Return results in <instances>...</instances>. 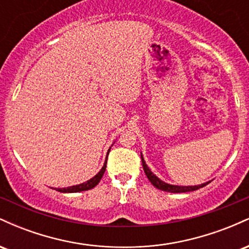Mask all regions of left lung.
Segmentation results:
<instances>
[{"mask_svg": "<svg viewBox=\"0 0 249 249\" xmlns=\"http://www.w3.org/2000/svg\"><path fill=\"white\" fill-rule=\"evenodd\" d=\"M142 168H144V172H145V174H146L148 180L151 181V184H152L154 187L158 188V190L165 191V192H171V193L191 192V191H196V190H199V188L206 186L208 182H210V181L204 182V184L196 185V186H178V185H170V184H167V182L162 181V180L159 179L156 174H153L152 172H151V170L148 168L146 162H145V160H144V158H142Z\"/></svg>", "mask_w": 249, "mask_h": 249, "instance_id": "obj_1", "label": "left lung"}]
</instances>
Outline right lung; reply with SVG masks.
I'll use <instances>...</instances> for the list:
<instances>
[{"mask_svg":"<svg viewBox=\"0 0 249 249\" xmlns=\"http://www.w3.org/2000/svg\"><path fill=\"white\" fill-rule=\"evenodd\" d=\"M108 152H110V148H108L107 154H108ZM107 159H105L104 165H103L102 170L99 171V172L97 173L93 178L88 180V181L83 182V184L76 185V186H70L67 188H57V191H58V192H63V193H76V192H82V191L91 190V188L97 186V185H98V182L101 181L103 174H104V172H105V168H107Z\"/></svg>","mask_w":249,"mask_h":249,"instance_id":"right-lung-1","label":"right lung"}]
</instances>
